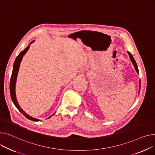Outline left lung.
<instances>
[{"mask_svg":"<svg viewBox=\"0 0 155 155\" xmlns=\"http://www.w3.org/2000/svg\"><path fill=\"white\" fill-rule=\"evenodd\" d=\"M128 52V54H129V56H130V59H131V61H132V62H133V65H134V68H135L136 71H137V72H138V73H139V71H138V66H137V64H136V62L134 59L133 58V56L131 55V53H130L129 52ZM139 84H140V85H139V86H140L139 93H140V86H141V81H140H140H139Z\"/></svg>","mask_w":155,"mask_h":155,"instance_id":"obj_1","label":"left lung"}]
</instances>
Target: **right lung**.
<instances>
[{"instance_id": "right-lung-1", "label": "right lung", "mask_w": 155, "mask_h": 155, "mask_svg": "<svg viewBox=\"0 0 155 155\" xmlns=\"http://www.w3.org/2000/svg\"><path fill=\"white\" fill-rule=\"evenodd\" d=\"M34 41L31 42L30 43V44L31 43H32ZM30 44L27 46L23 51L21 52L19 55L17 56V57L16 58L15 62L14 63V66H13V70H12V75H11V81H10V94H11V99L12 100V101L14 104V105L15 106V107L18 109L19 110L25 117H27V119L31 120L32 121H39V120L35 119V118H34L30 116H29L28 114H27L20 107L19 104H18L17 99H16V96H15V83H16V79H17V73H18V71H19V68L20 66V64L23 58V56L24 54L27 52V51H28V49H29L30 47ZM54 114V113L52 115L53 116ZM51 116H50L48 118H50Z\"/></svg>"}]
</instances>
